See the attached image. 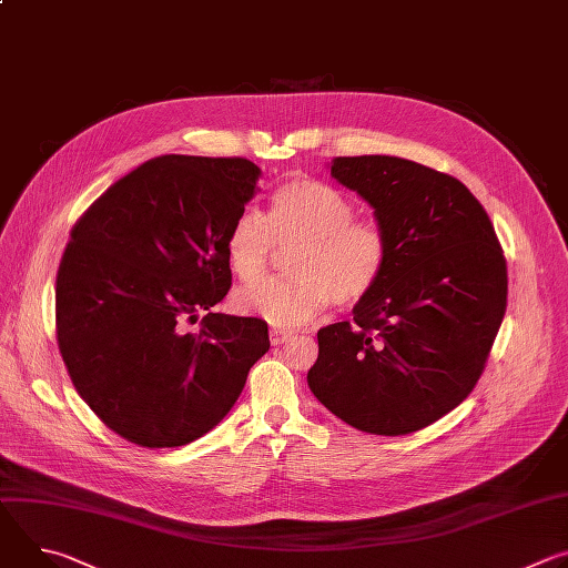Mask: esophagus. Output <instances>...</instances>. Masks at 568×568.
I'll use <instances>...</instances> for the list:
<instances>
[{"label": "esophagus", "mask_w": 568, "mask_h": 568, "mask_svg": "<svg viewBox=\"0 0 568 568\" xmlns=\"http://www.w3.org/2000/svg\"><path fill=\"white\" fill-rule=\"evenodd\" d=\"M294 335L292 333H287V331H270V342H272V346H281V344H285V342H290Z\"/></svg>", "instance_id": "obj_1"}]
</instances>
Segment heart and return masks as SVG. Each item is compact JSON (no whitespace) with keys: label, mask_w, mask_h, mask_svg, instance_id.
<instances>
[{"label":"heart","mask_w":568,"mask_h":568,"mask_svg":"<svg viewBox=\"0 0 568 568\" xmlns=\"http://www.w3.org/2000/svg\"><path fill=\"white\" fill-rule=\"evenodd\" d=\"M294 247L292 278H274L237 290V312L278 328L305 326L333 301L353 305L379 283L388 263V237L373 220H355V206L337 189L294 178L281 184L267 220L242 211L226 233V263L242 283L258 281L274 252Z\"/></svg>","instance_id":"b5f03b06"}]
</instances>
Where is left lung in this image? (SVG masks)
Wrapping results in <instances>:
<instances>
[{"instance_id":"8db88e82","label":"left lung","mask_w":568,"mask_h":568,"mask_svg":"<svg viewBox=\"0 0 568 568\" xmlns=\"http://www.w3.org/2000/svg\"><path fill=\"white\" fill-rule=\"evenodd\" d=\"M328 166L373 209L388 263L353 321L316 333L307 386L359 432L412 434L478 382L506 314V258L488 213L456 178L388 154Z\"/></svg>"}]
</instances>
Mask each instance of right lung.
Segmentation results:
<instances>
[{
    "mask_svg": "<svg viewBox=\"0 0 568 568\" xmlns=\"http://www.w3.org/2000/svg\"><path fill=\"white\" fill-rule=\"evenodd\" d=\"M261 175L242 156H154L71 229L58 348L78 395L121 438L150 449L202 438L270 351L263 318L211 310L231 287L226 233Z\"/></svg>",
    "mask_w": 568,
    "mask_h": 568,
    "instance_id": "add662e5",
    "label": "right lung"
}]
</instances>
